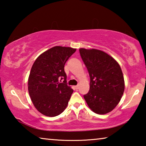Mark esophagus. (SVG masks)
<instances>
[{
	"label": "esophagus",
	"mask_w": 146,
	"mask_h": 146,
	"mask_svg": "<svg viewBox=\"0 0 146 146\" xmlns=\"http://www.w3.org/2000/svg\"><path fill=\"white\" fill-rule=\"evenodd\" d=\"M75 89H76V90H78V89L79 88V85H77V86H75Z\"/></svg>",
	"instance_id": "1"
}]
</instances>
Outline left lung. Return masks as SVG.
<instances>
[{
  "mask_svg": "<svg viewBox=\"0 0 146 146\" xmlns=\"http://www.w3.org/2000/svg\"><path fill=\"white\" fill-rule=\"evenodd\" d=\"M90 77V91L84 95L93 112L104 115L111 111L122 98L124 80L119 64L98 49H79Z\"/></svg>",
  "mask_w": 146,
  "mask_h": 146,
  "instance_id": "obj_1",
  "label": "left lung"
}]
</instances>
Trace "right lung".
I'll return each mask as SVG.
<instances>
[{
  "label": "right lung",
  "instance_id": "right-lung-1",
  "mask_svg": "<svg viewBox=\"0 0 146 146\" xmlns=\"http://www.w3.org/2000/svg\"><path fill=\"white\" fill-rule=\"evenodd\" d=\"M75 51L69 47H53L41 54L33 64L28 91L35 107L42 114L55 117L67 107L73 90L67 84L64 65Z\"/></svg>",
  "mask_w": 146,
  "mask_h": 146
}]
</instances>
